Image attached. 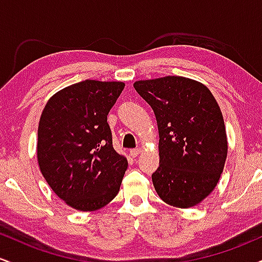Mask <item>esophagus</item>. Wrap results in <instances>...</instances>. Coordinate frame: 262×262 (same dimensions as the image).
<instances>
[{
  "mask_svg": "<svg viewBox=\"0 0 262 262\" xmlns=\"http://www.w3.org/2000/svg\"><path fill=\"white\" fill-rule=\"evenodd\" d=\"M129 152H130V156H132V158H137V156L139 155V152H140V149H139V148L132 149L130 151H129Z\"/></svg>",
  "mask_w": 262,
  "mask_h": 262,
  "instance_id": "obj_1",
  "label": "esophagus"
}]
</instances>
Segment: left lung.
<instances>
[{
  "instance_id": "left-lung-1",
  "label": "left lung",
  "mask_w": 262,
  "mask_h": 262,
  "mask_svg": "<svg viewBox=\"0 0 262 262\" xmlns=\"http://www.w3.org/2000/svg\"><path fill=\"white\" fill-rule=\"evenodd\" d=\"M154 111L159 129V197L179 208L193 207L214 189L228 152L224 119L212 92L197 81L166 76L134 82Z\"/></svg>"
}]
</instances>
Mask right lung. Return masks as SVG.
Masks as SVG:
<instances>
[{
    "label": "right lung",
    "instance_id": "right-lung-1",
    "mask_svg": "<svg viewBox=\"0 0 262 262\" xmlns=\"http://www.w3.org/2000/svg\"><path fill=\"white\" fill-rule=\"evenodd\" d=\"M124 83L85 80L56 92L38 127L39 167L66 204L83 212L100 209L118 193L128 167L113 148L107 116Z\"/></svg>",
    "mask_w": 262,
    "mask_h": 262
}]
</instances>
